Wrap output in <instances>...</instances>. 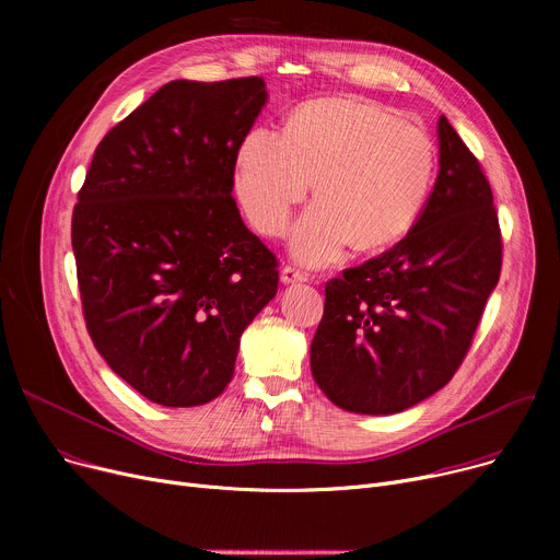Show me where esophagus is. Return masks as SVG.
Instances as JSON below:
<instances>
[{
    "instance_id": "esophagus-1",
    "label": "esophagus",
    "mask_w": 560,
    "mask_h": 560,
    "mask_svg": "<svg viewBox=\"0 0 560 560\" xmlns=\"http://www.w3.org/2000/svg\"><path fill=\"white\" fill-rule=\"evenodd\" d=\"M306 279H308V275L302 272L300 268H295V265H285V268L281 270V281L283 283H302Z\"/></svg>"
}]
</instances>
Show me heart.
Instances as JSON below:
<instances>
[{"label": "heart", "instance_id": "1", "mask_svg": "<svg viewBox=\"0 0 560 560\" xmlns=\"http://www.w3.org/2000/svg\"><path fill=\"white\" fill-rule=\"evenodd\" d=\"M433 167L422 127L338 97L300 108L283 136L254 129L241 147L235 190L258 231L281 235L313 182L317 203L292 233V249L322 265L349 243L370 252L399 241L422 209Z\"/></svg>", "mask_w": 560, "mask_h": 560}]
</instances>
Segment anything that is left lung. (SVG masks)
<instances>
[{
	"label": "left lung",
	"mask_w": 560,
	"mask_h": 560,
	"mask_svg": "<svg viewBox=\"0 0 560 560\" xmlns=\"http://www.w3.org/2000/svg\"><path fill=\"white\" fill-rule=\"evenodd\" d=\"M438 142V179L406 238L325 288L311 372L351 413H399L447 386L499 281L490 184L445 115Z\"/></svg>",
	"instance_id": "1"
}]
</instances>
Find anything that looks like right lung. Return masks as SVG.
Here are the masks:
<instances>
[{
  "instance_id": "add662e5",
  "label": "right lung",
  "mask_w": 560,
  "mask_h": 560,
  "mask_svg": "<svg viewBox=\"0 0 560 560\" xmlns=\"http://www.w3.org/2000/svg\"><path fill=\"white\" fill-rule=\"evenodd\" d=\"M265 102L260 77L170 81L104 136L79 190L72 249L88 334L154 404L215 399L243 331L277 295V256L231 197Z\"/></svg>"
}]
</instances>
